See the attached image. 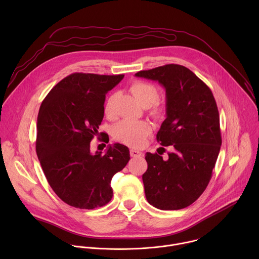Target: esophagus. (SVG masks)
I'll return each instance as SVG.
<instances>
[{
  "label": "esophagus",
  "instance_id": "obj_1",
  "mask_svg": "<svg viewBox=\"0 0 259 259\" xmlns=\"http://www.w3.org/2000/svg\"><path fill=\"white\" fill-rule=\"evenodd\" d=\"M130 156H131L132 158L141 157V156H142V153H141V152H139V151H137V150L132 149V150H130Z\"/></svg>",
  "mask_w": 259,
  "mask_h": 259
}]
</instances>
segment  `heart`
<instances>
[{
	"label": "heart",
	"mask_w": 259,
	"mask_h": 259,
	"mask_svg": "<svg viewBox=\"0 0 259 259\" xmlns=\"http://www.w3.org/2000/svg\"><path fill=\"white\" fill-rule=\"evenodd\" d=\"M130 91L135 100L142 106H152V114L156 117H161L164 113V107L160 103L155 102L158 98V89L155 85L142 81H135ZM114 96H110L105 103L104 113L107 117H113ZM152 132V125L147 121L123 120L114 128V136L116 140L132 146L139 147L144 144L146 137Z\"/></svg>",
	"instance_id": "heart-1"
}]
</instances>
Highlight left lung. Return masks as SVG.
<instances>
[{"label":"left lung","instance_id":"1","mask_svg":"<svg viewBox=\"0 0 259 259\" xmlns=\"http://www.w3.org/2000/svg\"><path fill=\"white\" fill-rule=\"evenodd\" d=\"M135 76L165 88L166 119L157 140L172 150L166 161L146 153L147 170L142 175L146 200L161 210L186 208L206 190L220 151L216 101L210 88L183 65L166 64Z\"/></svg>","mask_w":259,"mask_h":259}]
</instances>
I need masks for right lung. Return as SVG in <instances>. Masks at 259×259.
Wrapping results in <instances>:
<instances>
[{
  "label": "right lung",
  "instance_id": "add662e5",
  "mask_svg": "<svg viewBox=\"0 0 259 259\" xmlns=\"http://www.w3.org/2000/svg\"><path fill=\"white\" fill-rule=\"evenodd\" d=\"M124 75L75 72L56 84L43 100L36 121L35 151L54 193L67 205L94 209L113 198L110 181L129 162L126 145L91 153L104 114L105 94Z\"/></svg>",
  "mask_w": 259,
  "mask_h": 259
}]
</instances>
